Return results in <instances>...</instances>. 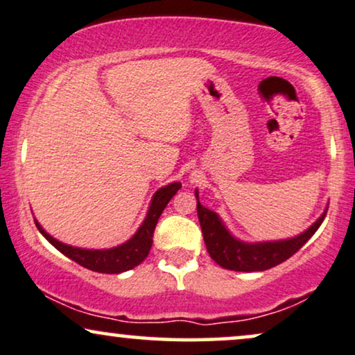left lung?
Wrapping results in <instances>:
<instances>
[{
  "label": "left lung",
  "mask_w": 355,
  "mask_h": 355,
  "mask_svg": "<svg viewBox=\"0 0 355 355\" xmlns=\"http://www.w3.org/2000/svg\"><path fill=\"white\" fill-rule=\"evenodd\" d=\"M196 195V211H198V219L201 231H203V239L208 249L209 257L227 270L236 272H262L272 268L278 263L285 262L295 252L306 244L324 221L326 211L321 214L316 223H313L306 231L300 236L291 237L284 241H268V242H242L236 239L230 231L226 230L221 218L214 211L205 208L200 203L198 190Z\"/></svg>",
  "instance_id": "left-lung-1"
}]
</instances>
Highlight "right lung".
<instances>
[{
	"label": "right lung",
	"mask_w": 355,
	"mask_h": 355,
	"mask_svg": "<svg viewBox=\"0 0 355 355\" xmlns=\"http://www.w3.org/2000/svg\"><path fill=\"white\" fill-rule=\"evenodd\" d=\"M182 188V183L173 182L170 185L160 188L155 191V195L152 196L149 211H147V216L144 223L141 224L136 234L124 244L118 245L113 249H80L73 248V245H67L64 242L53 239L51 234H47L42 230V226L35 221V226L40 231L46 239L57 250H60L62 254L67 257L75 260L80 266L88 268V270L100 272V273H121L125 270H131V268L137 267L139 263L149 255V250L152 248V237H154V231L159 221L160 214L165 209V206L168 205V201L172 200V196Z\"/></svg>",
	"instance_id": "right-lung-1"
}]
</instances>
